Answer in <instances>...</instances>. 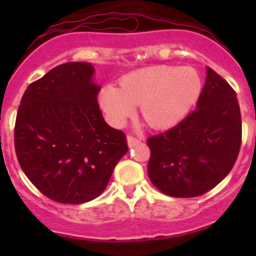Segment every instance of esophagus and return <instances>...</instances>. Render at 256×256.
<instances>
[{"instance_id": "obj_1", "label": "esophagus", "mask_w": 256, "mask_h": 256, "mask_svg": "<svg viewBox=\"0 0 256 256\" xmlns=\"http://www.w3.org/2000/svg\"><path fill=\"white\" fill-rule=\"evenodd\" d=\"M126 141H128V144H130V148H132V146H136V144H138V142H141L138 138H136V137H133L132 134L126 136Z\"/></svg>"}]
</instances>
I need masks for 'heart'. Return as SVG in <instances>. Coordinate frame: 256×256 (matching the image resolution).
Masks as SVG:
<instances>
[{"label":"heart","mask_w":256,"mask_h":256,"mask_svg":"<svg viewBox=\"0 0 256 256\" xmlns=\"http://www.w3.org/2000/svg\"><path fill=\"white\" fill-rule=\"evenodd\" d=\"M201 94V78L194 68L156 65L126 74L120 88L106 84L98 104L108 123L123 126L140 105V114L155 130L180 123Z\"/></svg>","instance_id":"heart-1"}]
</instances>
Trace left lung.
<instances>
[{
    "instance_id": "8db88e82",
    "label": "left lung",
    "mask_w": 256,
    "mask_h": 256,
    "mask_svg": "<svg viewBox=\"0 0 256 256\" xmlns=\"http://www.w3.org/2000/svg\"><path fill=\"white\" fill-rule=\"evenodd\" d=\"M242 138L236 92L212 68L198 105L180 124L148 137V173L154 186L173 198H196L227 177Z\"/></svg>"
}]
</instances>
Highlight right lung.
Instances as JSON below:
<instances>
[{"instance_id":"right-lung-1","label":"right lung","mask_w":256,"mask_h":256,"mask_svg":"<svg viewBox=\"0 0 256 256\" xmlns=\"http://www.w3.org/2000/svg\"><path fill=\"white\" fill-rule=\"evenodd\" d=\"M90 62L51 69L26 90L18 108L16 158L40 192L61 204L100 196L128 151L124 132L105 122Z\"/></svg>"}]
</instances>
